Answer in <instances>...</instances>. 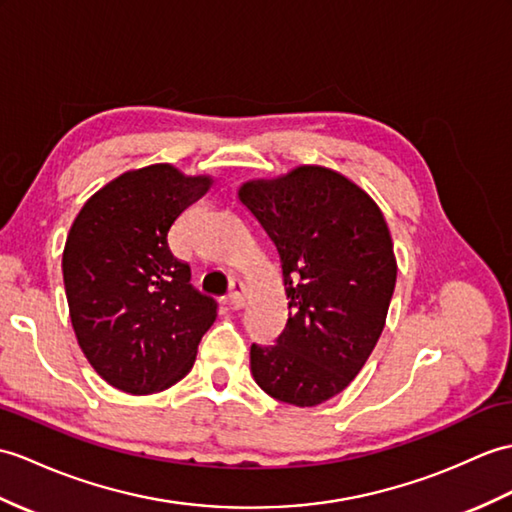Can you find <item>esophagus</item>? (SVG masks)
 <instances>
[{
  "label": "esophagus",
  "mask_w": 512,
  "mask_h": 512,
  "mask_svg": "<svg viewBox=\"0 0 512 512\" xmlns=\"http://www.w3.org/2000/svg\"><path fill=\"white\" fill-rule=\"evenodd\" d=\"M246 288H244V283L242 281H233L231 283V292H229V303H231V307L233 310H240V307H244V303H246Z\"/></svg>",
  "instance_id": "esophagus-1"
}]
</instances>
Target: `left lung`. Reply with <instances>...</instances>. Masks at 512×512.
I'll return each instance as SVG.
<instances>
[{
  "label": "left lung",
  "instance_id": "left-lung-1",
  "mask_svg": "<svg viewBox=\"0 0 512 512\" xmlns=\"http://www.w3.org/2000/svg\"><path fill=\"white\" fill-rule=\"evenodd\" d=\"M237 198L277 248L290 307L277 344L251 347V373L270 397L318 406L353 382L384 331L397 281L384 213L323 165L246 181Z\"/></svg>",
  "mask_w": 512,
  "mask_h": 512
}]
</instances>
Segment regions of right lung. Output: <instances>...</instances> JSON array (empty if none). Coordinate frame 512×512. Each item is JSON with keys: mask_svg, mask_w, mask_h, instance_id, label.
I'll return each instance as SVG.
<instances>
[{"mask_svg": "<svg viewBox=\"0 0 512 512\" xmlns=\"http://www.w3.org/2000/svg\"><path fill=\"white\" fill-rule=\"evenodd\" d=\"M213 178L170 163L128 170L98 189L71 224L63 251L69 318L89 364L130 395L174 386L192 371L216 301L189 283L168 246L181 213Z\"/></svg>", "mask_w": 512, "mask_h": 512, "instance_id": "1", "label": "right lung"}]
</instances>
